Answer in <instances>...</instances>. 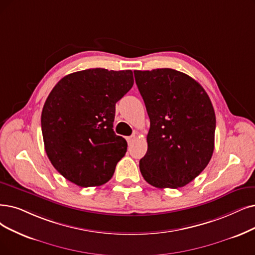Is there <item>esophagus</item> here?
Returning a JSON list of instances; mask_svg holds the SVG:
<instances>
[{
  "label": "esophagus",
  "mask_w": 255,
  "mask_h": 255,
  "mask_svg": "<svg viewBox=\"0 0 255 255\" xmlns=\"http://www.w3.org/2000/svg\"><path fill=\"white\" fill-rule=\"evenodd\" d=\"M135 139H136V136H135V135H131V136H128V137H127V141H128V144H131V143H133V142L135 141Z\"/></svg>",
  "instance_id": "esophagus-1"
}]
</instances>
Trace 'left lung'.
<instances>
[{"label":"left lung","mask_w":255,"mask_h":255,"mask_svg":"<svg viewBox=\"0 0 255 255\" xmlns=\"http://www.w3.org/2000/svg\"><path fill=\"white\" fill-rule=\"evenodd\" d=\"M134 74L150 120L141 174L158 188L185 186L204 170L215 149L210 98L198 81L174 69Z\"/></svg>","instance_id":"left-lung-1"}]
</instances>
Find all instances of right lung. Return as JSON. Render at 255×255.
<instances>
[{
    "mask_svg": "<svg viewBox=\"0 0 255 255\" xmlns=\"http://www.w3.org/2000/svg\"><path fill=\"white\" fill-rule=\"evenodd\" d=\"M134 85L130 70L88 69L60 79L42 112L49 160L81 187L99 186L114 175L128 143L113 129L115 106Z\"/></svg>",
    "mask_w": 255,
    "mask_h": 255,
    "instance_id": "obj_1",
    "label": "right lung"
}]
</instances>
